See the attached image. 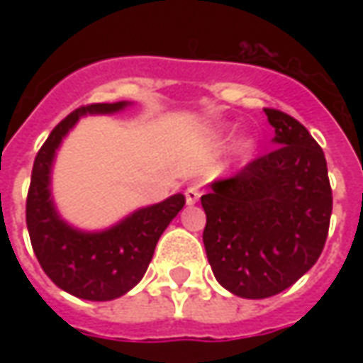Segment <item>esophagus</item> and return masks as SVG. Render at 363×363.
Wrapping results in <instances>:
<instances>
[{
	"instance_id": "34e87169",
	"label": "esophagus",
	"mask_w": 363,
	"mask_h": 363,
	"mask_svg": "<svg viewBox=\"0 0 363 363\" xmlns=\"http://www.w3.org/2000/svg\"><path fill=\"white\" fill-rule=\"evenodd\" d=\"M200 190H198V186H189L186 189V192H184V196H186V204L192 206V204H196L198 200H200Z\"/></svg>"
}]
</instances>
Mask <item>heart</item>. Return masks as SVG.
<instances>
[{"label":"heart","mask_w":363,"mask_h":363,"mask_svg":"<svg viewBox=\"0 0 363 363\" xmlns=\"http://www.w3.org/2000/svg\"><path fill=\"white\" fill-rule=\"evenodd\" d=\"M231 134H233V128L231 126H223L218 130V138H220V140H225V138H229ZM252 151H255V140H252V138H245V140H241V142L237 143V153H239V155L249 157Z\"/></svg>","instance_id":"heart-1"}]
</instances>
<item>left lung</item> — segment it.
<instances>
[{
	"label": "left lung",
	"instance_id": "obj_1",
	"mask_svg": "<svg viewBox=\"0 0 363 363\" xmlns=\"http://www.w3.org/2000/svg\"><path fill=\"white\" fill-rule=\"evenodd\" d=\"M276 150L202 196L204 247L221 286L264 299L296 284L323 252L333 212L325 153L289 114L264 108Z\"/></svg>",
	"mask_w": 363,
	"mask_h": 363
}]
</instances>
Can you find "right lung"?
<instances>
[{
	"mask_svg": "<svg viewBox=\"0 0 363 363\" xmlns=\"http://www.w3.org/2000/svg\"><path fill=\"white\" fill-rule=\"evenodd\" d=\"M128 101L95 103L74 111L52 130L33 165L27 196V228L36 259L58 288L89 301H111L124 296L142 280L153 259L159 237L184 206L182 194L135 210L101 231L69 225L52 198V165L56 151L87 114H114Z\"/></svg>",
	"mask_w": 363,
	"mask_h": 363,
	"instance_id": "1",
	"label": "right lung"
}]
</instances>
